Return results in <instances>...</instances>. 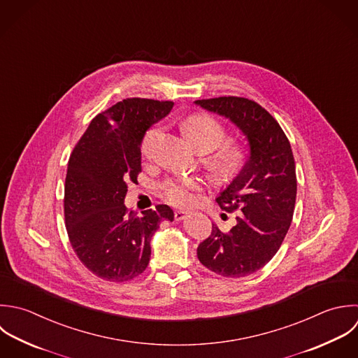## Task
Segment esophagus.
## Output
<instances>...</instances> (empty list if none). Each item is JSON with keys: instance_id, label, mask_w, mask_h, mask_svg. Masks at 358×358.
Instances as JSON below:
<instances>
[{"instance_id": "esophagus-1", "label": "esophagus", "mask_w": 358, "mask_h": 358, "mask_svg": "<svg viewBox=\"0 0 358 358\" xmlns=\"http://www.w3.org/2000/svg\"><path fill=\"white\" fill-rule=\"evenodd\" d=\"M185 216H187V212H185V210H177V212L174 213V219H176V220H182Z\"/></svg>"}]
</instances>
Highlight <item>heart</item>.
Returning <instances> with one entry per match:
<instances>
[{
    "label": "heart",
    "instance_id": "1",
    "mask_svg": "<svg viewBox=\"0 0 358 358\" xmlns=\"http://www.w3.org/2000/svg\"><path fill=\"white\" fill-rule=\"evenodd\" d=\"M160 129V125H153L143 134L141 142V153L143 157H150L153 143ZM184 134L199 152H209L218 146L206 160L208 169L217 182H230L240 176L247 162L245 149L236 142L220 145L226 138V129L215 117L206 113H196L187 117L184 121ZM163 189L171 203L187 206L194 202V192L201 189V182L196 178L170 180L164 182Z\"/></svg>",
    "mask_w": 358,
    "mask_h": 358
}]
</instances>
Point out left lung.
<instances>
[{"label": "left lung", "instance_id": "8db88e82", "mask_svg": "<svg viewBox=\"0 0 358 358\" xmlns=\"http://www.w3.org/2000/svg\"><path fill=\"white\" fill-rule=\"evenodd\" d=\"M195 104L229 118L248 141L243 171L216 198L223 210L240 212L237 223L227 233L212 224L210 236L196 250L209 271L244 278L275 257L289 231L297 196L294 156L279 122L254 100L223 96Z\"/></svg>", "mask_w": 358, "mask_h": 358}]
</instances>
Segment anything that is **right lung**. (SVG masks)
I'll return each instance as SVG.
<instances>
[{
  "label": "right lung",
  "mask_w": 358,
  "mask_h": 358,
  "mask_svg": "<svg viewBox=\"0 0 358 358\" xmlns=\"http://www.w3.org/2000/svg\"><path fill=\"white\" fill-rule=\"evenodd\" d=\"M173 101L132 97L97 114L68 162L64 216L79 261L97 278L127 282L150 261V238L163 220H174L167 205L138 216L124 199L128 181L142 170L143 134L164 118Z\"/></svg>",
  "instance_id": "1"
}]
</instances>
